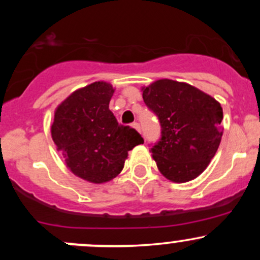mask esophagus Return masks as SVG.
I'll use <instances>...</instances> for the list:
<instances>
[{"instance_id": "esophagus-1", "label": "esophagus", "mask_w": 260, "mask_h": 260, "mask_svg": "<svg viewBox=\"0 0 260 260\" xmlns=\"http://www.w3.org/2000/svg\"><path fill=\"white\" fill-rule=\"evenodd\" d=\"M132 127H133V128H135V129H137V131H138V132H140V133H141V127H140V123L135 122V123H133V124H132Z\"/></svg>"}]
</instances>
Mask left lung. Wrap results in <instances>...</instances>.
<instances>
[{
	"mask_svg": "<svg viewBox=\"0 0 260 260\" xmlns=\"http://www.w3.org/2000/svg\"><path fill=\"white\" fill-rule=\"evenodd\" d=\"M142 91L161 124V138L149 149L159 172L172 182L196 179L221 141L220 103L190 84L170 79L156 80Z\"/></svg>",
	"mask_w": 260,
	"mask_h": 260,
	"instance_id": "1",
	"label": "left lung"
}]
</instances>
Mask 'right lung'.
Returning a JSON list of instances; mask_svg holds the SVG:
<instances>
[{
	"label": "right lung",
	"mask_w": 260,
	"mask_h": 260,
	"mask_svg": "<svg viewBox=\"0 0 260 260\" xmlns=\"http://www.w3.org/2000/svg\"><path fill=\"white\" fill-rule=\"evenodd\" d=\"M114 93L106 81H95L70 94L56 108L51 137L75 176L93 183L120 174L128 151L143 143L135 128L117 122L109 109Z\"/></svg>",
	"instance_id": "add662e5"
}]
</instances>
